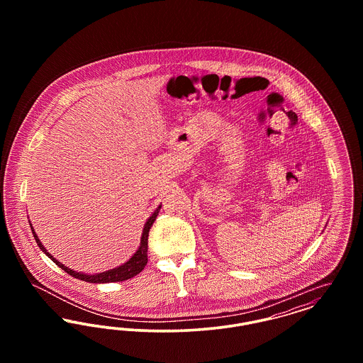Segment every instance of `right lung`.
Segmentation results:
<instances>
[{
  "instance_id": "right-lung-1",
  "label": "right lung",
  "mask_w": 363,
  "mask_h": 363,
  "mask_svg": "<svg viewBox=\"0 0 363 363\" xmlns=\"http://www.w3.org/2000/svg\"><path fill=\"white\" fill-rule=\"evenodd\" d=\"M162 208V204H159V207L156 208L155 211L152 212V215L147 219L144 228H143V233H141V240H140V246H138L136 253L128 259L126 262H123L120 267L117 268H113V269H108V271H104L101 274H94V275H88V274H83V272H76L73 269H70L68 267H65L64 264H61L58 259H54L52 255L46 250V247L42 245V242L39 240V237L36 235L35 233L34 227L30 222L31 225V230H33V234H34L35 241L38 243V246L40 247V250L52 259V262H55L61 269H64L67 274H69L70 277H76V279H80L83 281H88V283H113V281H123V280H128L130 277H136L138 274H140L144 267L147 265V261H148V256H147V252H148V233H150V228L154 225V222L156 220V216L159 215V211Z\"/></svg>"
}]
</instances>
